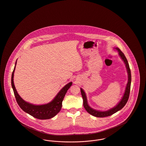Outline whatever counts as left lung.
I'll use <instances>...</instances> for the list:
<instances>
[{
	"instance_id": "1",
	"label": "left lung",
	"mask_w": 146,
	"mask_h": 146,
	"mask_svg": "<svg viewBox=\"0 0 146 146\" xmlns=\"http://www.w3.org/2000/svg\"><path fill=\"white\" fill-rule=\"evenodd\" d=\"M115 49L117 50L118 52L119 56L122 59V60L124 61L126 67L127 71L128 73V82L127 84L126 88L125 90V92L124 93V95L122 98L121 100L119 101V102L117 105L115 107L111 108L109 110H107L106 111H100L95 110L91 107H90L88 105V101L86 94L84 92V91L82 90V88H81V93L82 95V97L83 98V102H84V107L88 113H89L90 115L94 116L97 117H105L110 116L115 113L118 111L119 110H121L123 107L125 106L129 98V93H130V88H131V70L129 66L128 62L127 61L126 56H125L124 54L121 51V50L118 48H116Z\"/></svg>"
}]
</instances>
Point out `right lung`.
<instances>
[{"mask_svg":"<svg viewBox=\"0 0 146 146\" xmlns=\"http://www.w3.org/2000/svg\"><path fill=\"white\" fill-rule=\"evenodd\" d=\"M17 64L14 68L11 75V86L13 89L14 94L16 98L17 102L19 107L25 112L29 114L36 118L39 119H50L56 115L60 112L62 107V102L67 92L68 88L72 85V82H70L62 88L55 97L50 102L47 104L41 105H35L25 101L18 94L17 90L15 88L13 78L15 68Z\"/></svg>","mask_w":146,"mask_h":146,"instance_id":"1","label":"right lung"}]
</instances>
